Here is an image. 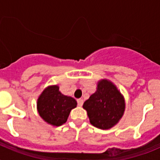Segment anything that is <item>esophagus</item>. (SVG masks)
<instances>
[{
  "label": "esophagus",
  "instance_id": "esophagus-1",
  "mask_svg": "<svg viewBox=\"0 0 160 160\" xmlns=\"http://www.w3.org/2000/svg\"><path fill=\"white\" fill-rule=\"evenodd\" d=\"M78 102V105L79 106V107H82L83 104V99L82 98H78V99L77 100Z\"/></svg>",
  "mask_w": 160,
  "mask_h": 160
}]
</instances>
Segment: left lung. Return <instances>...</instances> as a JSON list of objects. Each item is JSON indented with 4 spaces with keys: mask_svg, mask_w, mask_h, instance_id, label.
Masks as SVG:
<instances>
[{
    "mask_svg": "<svg viewBox=\"0 0 160 160\" xmlns=\"http://www.w3.org/2000/svg\"><path fill=\"white\" fill-rule=\"evenodd\" d=\"M90 122L99 129L107 130L116 125L125 111V100L116 86L107 79L98 82L97 90L85 102Z\"/></svg>",
    "mask_w": 160,
    "mask_h": 160,
    "instance_id": "8db88e82",
    "label": "left lung"
}]
</instances>
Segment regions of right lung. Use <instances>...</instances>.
Segmentation results:
<instances>
[{"instance_id":"add662e5","label":"right lung","mask_w":160,"mask_h":160,"mask_svg":"<svg viewBox=\"0 0 160 160\" xmlns=\"http://www.w3.org/2000/svg\"><path fill=\"white\" fill-rule=\"evenodd\" d=\"M76 107V100L62 94L58 85L46 87L39 96L37 102L38 114L42 119L56 127L64 124L72 109Z\"/></svg>"}]
</instances>
